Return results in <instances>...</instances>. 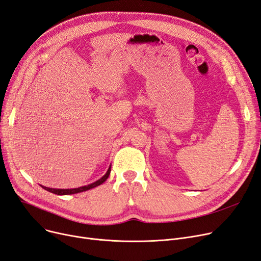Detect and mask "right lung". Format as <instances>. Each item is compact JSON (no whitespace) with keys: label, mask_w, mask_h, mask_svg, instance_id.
Masks as SVG:
<instances>
[{"label":"right lung","mask_w":261,"mask_h":261,"mask_svg":"<svg viewBox=\"0 0 261 261\" xmlns=\"http://www.w3.org/2000/svg\"><path fill=\"white\" fill-rule=\"evenodd\" d=\"M110 168H111V167H109V168H108V170H107V172H106V174H105L104 176H102L100 179L96 180V181H94V182H92V184H90V185L83 186V187L74 188V189H54V188H47V187H44V186H41V185H40V186H41V187H42L44 190H46V191H48V192L55 193V194H58V195H68V194L80 193V192L87 191V190L92 189V188H94V187H97V186L102 185V184H103V182L108 178V176H109V174H110V171H111V169H110Z\"/></svg>","instance_id":"1"}]
</instances>
